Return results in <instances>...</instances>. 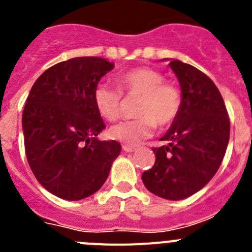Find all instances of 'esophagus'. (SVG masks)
<instances>
[{
	"mask_svg": "<svg viewBox=\"0 0 252 252\" xmlns=\"http://www.w3.org/2000/svg\"><path fill=\"white\" fill-rule=\"evenodd\" d=\"M122 150L126 151V153H133V151L136 150V148H133V146H128V145H122Z\"/></svg>",
	"mask_w": 252,
	"mask_h": 252,
	"instance_id": "obj_1",
	"label": "esophagus"
}]
</instances>
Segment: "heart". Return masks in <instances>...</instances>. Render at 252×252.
Masks as SVG:
<instances>
[{
  "mask_svg": "<svg viewBox=\"0 0 252 252\" xmlns=\"http://www.w3.org/2000/svg\"><path fill=\"white\" fill-rule=\"evenodd\" d=\"M120 88L101 83L94 90V104L103 119L115 121L122 113V92L140 95L136 104L139 117L113 125L110 136L125 145L137 146L154 135L157 124L166 126L179 115L182 92L177 84L164 81L161 72L150 66H136L116 78Z\"/></svg>",
  "mask_w": 252,
  "mask_h": 252,
  "instance_id": "heart-1",
  "label": "heart"
}]
</instances>
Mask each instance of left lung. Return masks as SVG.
Here are the masks:
<instances>
[{"mask_svg":"<svg viewBox=\"0 0 252 252\" xmlns=\"http://www.w3.org/2000/svg\"><path fill=\"white\" fill-rule=\"evenodd\" d=\"M182 90V108L154 148L155 164L142 173L153 194L180 201L201 190L223 160L230 140V119L221 93L211 78L180 60L169 63Z\"/></svg>","mask_w":252,"mask_h":252,"instance_id":"8db88e82","label":"left lung"}]
</instances>
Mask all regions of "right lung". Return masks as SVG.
Returning <instances> with one entry per match:
<instances>
[{
    "mask_svg": "<svg viewBox=\"0 0 252 252\" xmlns=\"http://www.w3.org/2000/svg\"><path fill=\"white\" fill-rule=\"evenodd\" d=\"M115 64L78 57L46 69L31 88L22 113L29 165L51 194L79 201L95 193L121 153L115 140L99 141L106 128L94 90Z\"/></svg>",
    "mask_w": 252,
    "mask_h": 252,
    "instance_id": "1",
    "label": "right lung"
}]
</instances>
